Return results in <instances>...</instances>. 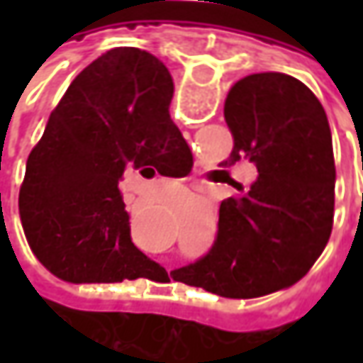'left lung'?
I'll list each match as a JSON object with an SVG mask.
<instances>
[{
    "label": "left lung",
    "instance_id": "8db88e82",
    "mask_svg": "<svg viewBox=\"0 0 363 363\" xmlns=\"http://www.w3.org/2000/svg\"><path fill=\"white\" fill-rule=\"evenodd\" d=\"M224 119L234 147L220 165L250 161L257 182L220 203L212 250L172 274L220 297L255 299L295 285L328 244L335 202L331 129L319 99L281 72L238 80Z\"/></svg>",
    "mask_w": 363,
    "mask_h": 363
}]
</instances>
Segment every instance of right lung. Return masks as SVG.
Returning a JSON list of instances; mask_svg holds the SVG:
<instances>
[{
	"label": "right lung",
	"mask_w": 363,
	"mask_h": 363,
	"mask_svg": "<svg viewBox=\"0 0 363 363\" xmlns=\"http://www.w3.org/2000/svg\"><path fill=\"white\" fill-rule=\"evenodd\" d=\"M174 80L139 48H113L78 74L26 163L23 234L66 283H121L155 267L131 242L121 198L125 169L189 174L194 161L169 117Z\"/></svg>",
	"instance_id": "add662e5"
}]
</instances>
